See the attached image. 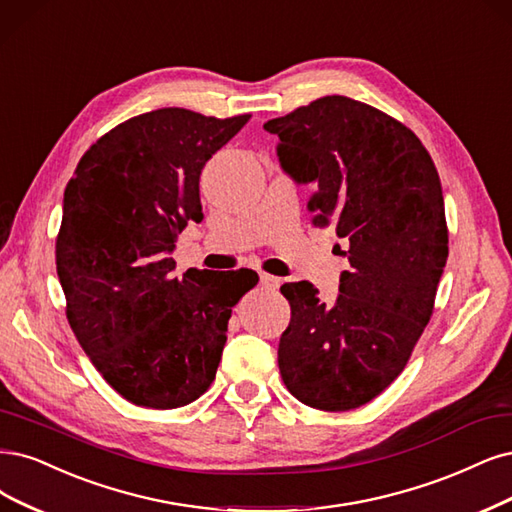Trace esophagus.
<instances>
[{"label":"esophagus","instance_id":"34e87169","mask_svg":"<svg viewBox=\"0 0 512 512\" xmlns=\"http://www.w3.org/2000/svg\"><path fill=\"white\" fill-rule=\"evenodd\" d=\"M260 284L269 290H277L281 286V279L275 275H269V273H260Z\"/></svg>","mask_w":512,"mask_h":512}]
</instances>
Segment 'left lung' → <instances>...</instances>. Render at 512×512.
I'll list each match as a JSON object with an SVG mask.
<instances>
[{"label": "left lung", "mask_w": 512, "mask_h": 512, "mask_svg": "<svg viewBox=\"0 0 512 512\" xmlns=\"http://www.w3.org/2000/svg\"><path fill=\"white\" fill-rule=\"evenodd\" d=\"M264 131L277 135L288 178L315 188L313 226H330L349 260L332 305L309 281L281 286L292 317L279 373L307 407L356 409L402 373L430 322L449 256L438 171L411 129L343 95L264 122Z\"/></svg>", "instance_id": "obj_1"}]
</instances>
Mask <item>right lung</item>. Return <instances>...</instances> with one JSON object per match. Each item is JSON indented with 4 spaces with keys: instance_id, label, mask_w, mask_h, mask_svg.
Returning a JSON list of instances; mask_svg holds the SVG:
<instances>
[{
    "instance_id": "1",
    "label": "right lung",
    "mask_w": 512,
    "mask_h": 512,
    "mask_svg": "<svg viewBox=\"0 0 512 512\" xmlns=\"http://www.w3.org/2000/svg\"><path fill=\"white\" fill-rule=\"evenodd\" d=\"M250 114L163 108L86 150L63 197L57 275L67 320L103 379L137 407L178 409L216 377L228 320L258 284L248 269L175 275V241L199 222L205 163Z\"/></svg>"
}]
</instances>
